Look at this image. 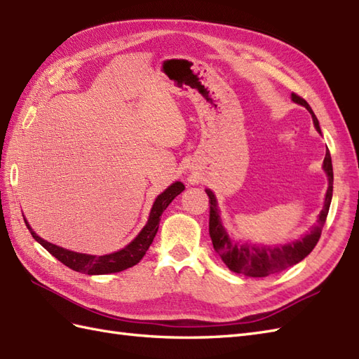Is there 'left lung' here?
Listing matches in <instances>:
<instances>
[{
	"mask_svg": "<svg viewBox=\"0 0 359 359\" xmlns=\"http://www.w3.org/2000/svg\"><path fill=\"white\" fill-rule=\"evenodd\" d=\"M292 100L303 107L311 112L313 125H316L317 130L320 133V125L316 117V114L311 109L303 97L299 94H292ZM323 169L327 173L329 180V187L325 199V207H323L321 213L318 216V222L313 229L304 234L302 239L286 243L282 247H257L251 245V243H239L230 239V236L226 234L225 229L222 226L219 212H217V204L216 198L210 190H205L208 196V204H210V221H208V231L210 238H212V243L215 251L219 255V257L224 260V264L229 266L230 271L243 276L250 277H266L271 274L282 273L286 268H290L295 264H299L309 252L316 248L317 242L321 236V230L325 226L326 217L329 213L330 201H332V190H334V170H332V158L330 152L326 151L325 161H323Z\"/></svg>",
	"mask_w": 359,
	"mask_h": 359,
	"instance_id": "left-lung-1",
	"label": "left lung"
}]
</instances>
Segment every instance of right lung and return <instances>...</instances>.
Listing matches in <instances>:
<instances>
[{
    "instance_id": "obj_1",
    "label": "right lung",
    "mask_w": 359,
    "mask_h": 359,
    "mask_svg": "<svg viewBox=\"0 0 359 359\" xmlns=\"http://www.w3.org/2000/svg\"><path fill=\"white\" fill-rule=\"evenodd\" d=\"M182 190H184V184L180 181L173 182L169 189H165L163 194L155 199V203L151 210V215H149V221H147L144 229L140 231L137 238L123 250L112 252V255H107V256L82 255V252H74V251H69L65 248H60L57 245H53V243L41 239L39 236L30 229L29 222L25 219L24 221H25V225H27L29 231L32 233L33 239L38 241L41 245L50 252L51 256H55L59 262H62L65 266L77 271V273H83V274H90V276L118 273V271H123V269H128L130 266L137 265L138 262L143 259L147 248L151 247L156 231H158V225H160V219H161L160 216L163 215L164 210L168 208V205L172 203V201L181 194Z\"/></svg>"
}]
</instances>
